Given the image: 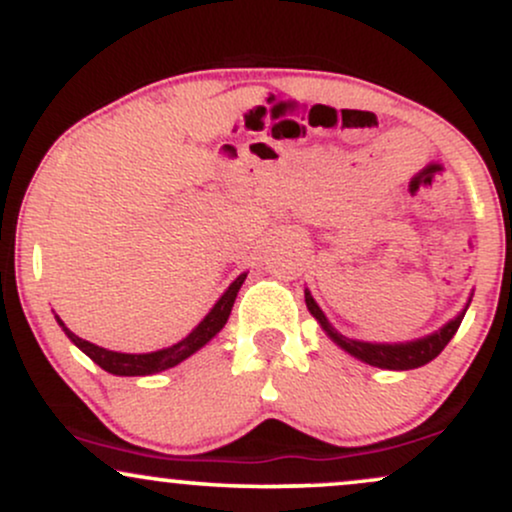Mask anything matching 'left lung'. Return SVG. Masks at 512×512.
I'll return each instance as SVG.
<instances>
[{
  "label": "left lung",
  "instance_id": "left-lung-1",
  "mask_svg": "<svg viewBox=\"0 0 512 512\" xmlns=\"http://www.w3.org/2000/svg\"><path fill=\"white\" fill-rule=\"evenodd\" d=\"M474 296V293H472ZM472 296L469 301L464 303V308L457 313L452 320L445 322L443 327L436 332L426 334L421 339H411V342H395V344H387V342H361V339H349L344 337L342 332L334 330V325L327 320V315L322 313L320 305L315 303V298L310 296V291L305 289V305H308L310 315L320 322V327L325 330L327 337L332 339L339 349H344L346 354L358 358V361L368 363V366L375 368H385V370H411V368H421L426 363H431L440 351L448 346V342L455 337L457 327H460L464 313H467L469 303H472Z\"/></svg>",
  "mask_w": 512,
  "mask_h": 512
}]
</instances>
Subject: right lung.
<instances>
[{"label": "right lung", "instance_id": "obj_1", "mask_svg": "<svg viewBox=\"0 0 512 512\" xmlns=\"http://www.w3.org/2000/svg\"><path fill=\"white\" fill-rule=\"evenodd\" d=\"M245 276H248V272L240 274L238 279L233 281L226 291H223V296L214 303V308L204 315V320L199 322L195 330L187 334L185 339H180L178 344L168 346V349L149 351V354H122V351L103 349V346L91 344V342H86V339L76 337V334L69 330V327L64 325L57 315H55V320H57V325L64 330V334L72 339L74 346H79V349L84 351V354L91 358L93 363H98V366H101L103 370H108V373L127 375V378L129 375H154V373H161V370L178 366V363L185 361V358H190L195 351L202 349L204 344H209L211 339H214L216 334L223 330V325H226L228 315H231V310H233V303H236L240 286H243Z\"/></svg>", "mask_w": 512, "mask_h": 512}]
</instances>
